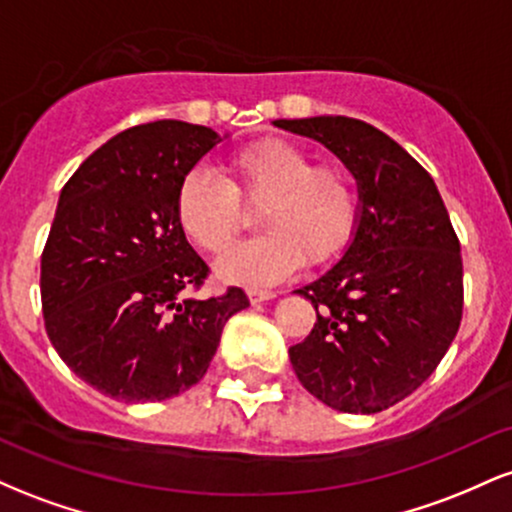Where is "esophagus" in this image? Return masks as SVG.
Masks as SVG:
<instances>
[{
  "mask_svg": "<svg viewBox=\"0 0 512 512\" xmlns=\"http://www.w3.org/2000/svg\"><path fill=\"white\" fill-rule=\"evenodd\" d=\"M248 298H250L252 305H257V303L272 301V298H276V293L274 291H264V289H250Z\"/></svg>",
  "mask_w": 512,
  "mask_h": 512,
  "instance_id": "esophagus-1",
  "label": "esophagus"
}]
</instances>
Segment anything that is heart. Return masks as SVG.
Instances as JSON below:
<instances>
[{
  "label": "heart",
  "instance_id": "obj_1",
  "mask_svg": "<svg viewBox=\"0 0 512 512\" xmlns=\"http://www.w3.org/2000/svg\"><path fill=\"white\" fill-rule=\"evenodd\" d=\"M226 180L197 166L180 180L175 214L192 243L221 252L243 223L240 202L255 207L262 236L233 245L216 262L228 284L269 286L308 264L327 262L349 243L358 195L349 170L313 166L301 146L264 139L228 158Z\"/></svg>",
  "mask_w": 512,
  "mask_h": 512
}]
</instances>
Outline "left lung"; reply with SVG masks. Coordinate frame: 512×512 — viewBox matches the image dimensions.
<instances>
[{
	"label": "left lung",
	"instance_id": "1",
	"mask_svg": "<svg viewBox=\"0 0 512 512\" xmlns=\"http://www.w3.org/2000/svg\"><path fill=\"white\" fill-rule=\"evenodd\" d=\"M330 149L358 187L349 248L298 289L317 322L289 358L310 395L346 414L409 397L462 320V257L436 182L395 139L344 115L274 120Z\"/></svg>",
	"mask_w": 512,
	"mask_h": 512
}]
</instances>
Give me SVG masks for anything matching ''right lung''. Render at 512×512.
<instances>
[{"label":"right lung","instance_id":"add662e5","mask_svg":"<svg viewBox=\"0 0 512 512\" xmlns=\"http://www.w3.org/2000/svg\"><path fill=\"white\" fill-rule=\"evenodd\" d=\"M228 134L158 120L115 134L57 202L43 260L45 330L84 383L117 402H163L207 373L243 289L197 301L207 279L175 214L180 180Z\"/></svg>","mask_w":512,"mask_h":512}]
</instances>
